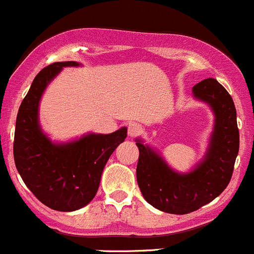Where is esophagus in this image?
<instances>
[{"label":"esophagus","mask_w":254,"mask_h":254,"mask_svg":"<svg viewBox=\"0 0 254 254\" xmlns=\"http://www.w3.org/2000/svg\"><path fill=\"white\" fill-rule=\"evenodd\" d=\"M141 130L142 127L140 124H137V123H130L129 127H127V134H129V136H136V135H139L141 132Z\"/></svg>","instance_id":"esophagus-1"}]
</instances>
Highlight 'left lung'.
<instances>
[{"mask_svg": "<svg viewBox=\"0 0 254 254\" xmlns=\"http://www.w3.org/2000/svg\"><path fill=\"white\" fill-rule=\"evenodd\" d=\"M197 99L208 103L216 115L215 131L205 161L186 175L172 171L164 160L137 140V185L145 200L160 211L185 215L215 200L228 186L240 149L235 103L213 78L192 88Z\"/></svg>", "mask_w": 254, "mask_h": 254, "instance_id": "left-lung-1", "label": "left lung"}]
</instances>
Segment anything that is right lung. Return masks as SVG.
Returning <instances> with one entry per match:
<instances>
[{"mask_svg": "<svg viewBox=\"0 0 254 254\" xmlns=\"http://www.w3.org/2000/svg\"><path fill=\"white\" fill-rule=\"evenodd\" d=\"M77 62H56L34 78L16 120L13 157L31 192L47 207L62 212L79 210L94 198L103 169L127 137V129L108 135L89 134L64 145L52 144L38 125V104L47 84L63 67Z\"/></svg>", "mask_w": 254, "mask_h": 254, "instance_id": "obj_1", "label": "right lung"}]
</instances>
